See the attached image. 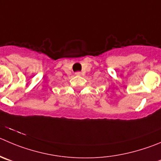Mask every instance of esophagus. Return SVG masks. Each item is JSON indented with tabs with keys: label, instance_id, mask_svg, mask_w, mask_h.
Wrapping results in <instances>:
<instances>
[{
	"label": "esophagus",
	"instance_id": "esophagus-1",
	"mask_svg": "<svg viewBox=\"0 0 161 161\" xmlns=\"http://www.w3.org/2000/svg\"><path fill=\"white\" fill-rule=\"evenodd\" d=\"M76 74L79 75V74H80V72H77V73H76Z\"/></svg>",
	"mask_w": 161,
	"mask_h": 161
}]
</instances>
